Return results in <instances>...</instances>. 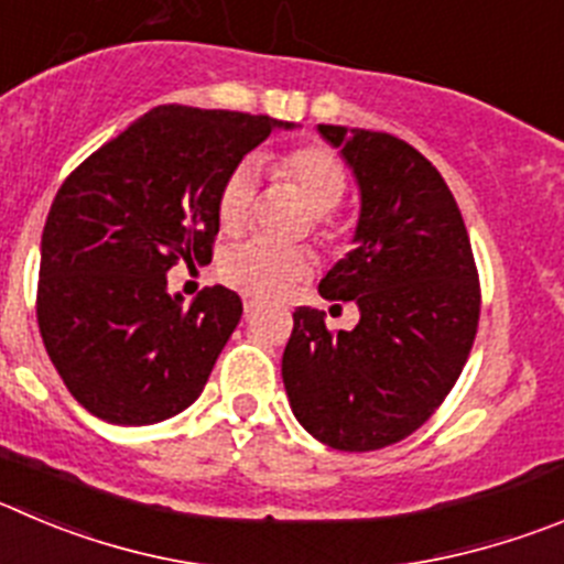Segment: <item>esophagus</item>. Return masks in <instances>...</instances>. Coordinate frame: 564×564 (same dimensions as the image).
<instances>
[{"mask_svg":"<svg viewBox=\"0 0 564 564\" xmlns=\"http://www.w3.org/2000/svg\"><path fill=\"white\" fill-rule=\"evenodd\" d=\"M241 306H245V314H252L261 306V300H258L256 294H241Z\"/></svg>","mask_w":564,"mask_h":564,"instance_id":"esophagus-1","label":"esophagus"}]
</instances>
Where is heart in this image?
Wrapping results in <instances>:
<instances>
[{
	"mask_svg": "<svg viewBox=\"0 0 564 564\" xmlns=\"http://www.w3.org/2000/svg\"><path fill=\"white\" fill-rule=\"evenodd\" d=\"M281 181L292 183L319 223H328V210L345 197V166L325 147H297L272 161ZM252 194H256V166L241 161L219 188L217 219L225 234H239L250 219ZM314 258L303 247H281L267 239H250L234 247L223 261V275L236 289L256 297H283L294 283L312 275Z\"/></svg>",
	"mask_w": 564,
	"mask_h": 564,
	"instance_id": "b5f03b06",
	"label": "heart"
}]
</instances>
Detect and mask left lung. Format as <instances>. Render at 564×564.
Masks as SVG:
<instances>
[{
	"mask_svg": "<svg viewBox=\"0 0 564 564\" xmlns=\"http://www.w3.org/2000/svg\"><path fill=\"white\" fill-rule=\"evenodd\" d=\"M354 170L361 208L354 250L319 281L354 300V330L300 306L283 350L294 417L336 451H378L417 431L454 389L478 328V272L448 183L389 133L317 124Z\"/></svg>",
	"mask_w": 564,
	"mask_h": 564,
	"instance_id": "obj_1",
	"label": "left lung"
}]
</instances>
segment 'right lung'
<instances>
[{"label":"right lung","mask_w":564,"mask_h":564,"mask_svg":"<svg viewBox=\"0 0 564 564\" xmlns=\"http://www.w3.org/2000/svg\"><path fill=\"white\" fill-rule=\"evenodd\" d=\"M292 122L158 105L77 166L41 236L39 328L94 417L152 425L192 406L241 319L239 294L183 303L166 272L210 261L225 177Z\"/></svg>","instance_id":"obj_1"}]
</instances>
